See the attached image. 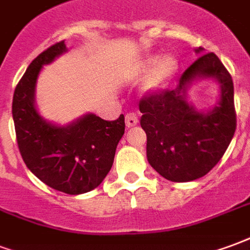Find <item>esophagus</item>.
I'll return each instance as SVG.
<instances>
[{
	"instance_id": "1",
	"label": "esophagus",
	"mask_w": 250,
	"mask_h": 250,
	"mask_svg": "<svg viewBox=\"0 0 250 250\" xmlns=\"http://www.w3.org/2000/svg\"><path fill=\"white\" fill-rule=\"evenodd\" d=\"M125 123H126L127 127L136 126L138 124V117L136 116V113H127L125 116Z\"/></svg>"
}]
</instances>
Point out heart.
<instances>
[{
    "mask_svg": "<svg viewBox=\"0 0 250 250\" xmlns=\"http://www.w3.org/2000/svg\"><path fill=\"white\" fill-rule=\"evenodd\" d=\"M180 62L172 54H167L158 58L149 56L141 60L134 69V77L144 80V89L149 93H157L167 87L173 78L177 76Z\"/></svg>",
    "mask_w": 250,
    "mask_h": 250,
    "instance_id": "b5f03b06",
    "label": "heart"
}]
</instances>
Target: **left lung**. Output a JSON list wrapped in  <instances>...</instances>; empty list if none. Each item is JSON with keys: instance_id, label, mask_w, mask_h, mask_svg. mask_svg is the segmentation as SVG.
<instances>
[{"instance_id": "left-lung-1", "label": "left lung", "mask_w": 250, "mask_h": 250, "mask_svg": "<svg viewBox=\"0 0 250 250\" xmlns=\"http://www.w3.org/2000/svg\"><path fill=\"white\" fill-rule=\"evenodd\" d=\"M201 52L202 48L196 49ZM197 78H214L222 87L220 101L208 112H198L186 101L187 87ZM138 106L147 161L173 183L193 181L210 172L236 132L232 77L214 53L201 54L184 72L176 89L149 93Z\"/></svg>"}]
</instances>
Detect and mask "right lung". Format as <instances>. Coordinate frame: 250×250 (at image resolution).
<instances>
[{
    "label": "right lung",
    "mask_w": 250,
    "mask_h": 250,
    "mask_svg": "<svg viewBox=\"0 0 250 250\" xmlns=\"http://www.w3.org/2000/svg\"><path fill=\"white\" fill-rule=\"evenodd\" d=\"M65 52V41H60L33 60L16 86L12 113L18 149L29 170L56 190L83 194L97 188L112 169L125 118L121 114L106 121L89 113L58 126L38 114L34 105L38 74Z\"/></svg>",
    "instance_id": "add662e5"
}]
</instances>
